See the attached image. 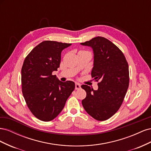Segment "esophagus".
Segmentation results:
<instances>
[{
    "label": "esophagus",
    "mask_w": 151,
    "mask_h": 151,
    "mask_svg": "<svg viewBox=\"0 0 151 151\" xmlns=\"http://www.w3.org/2000/svg\"><path fill=\"white\" fill-rule=\"evenodd\" d=\"M75 88H76V90L81 89V84H79V83H76V85H75Z\"/></svg>",
    "instance_id": "1"
}]
</instances>
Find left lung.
Returning a JSON list of instances; mask_svg holds the SVG:
<instances>
[{"label": "left lung", "mask_w": 151, "mask_h": 151, "mask_svg": "<svg viewBox=\"0 0 151 151\" xmlns=\"http://www.w3.org/2000/svg\"><path fill=\"white\" fill-rule=\"evenodd\" d=\"M81 44L93 49L91 76L98 83L96 91L81 86L86 92L82 104L94 119L108 120L119 109L125 96L129 85V64L121 50L104 37L98 36Z\"/></svg>", "instance_id": "obj_1"}]
</instances>
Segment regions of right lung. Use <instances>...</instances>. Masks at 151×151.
<instances>
[{
    "instance_id": "1",
    "label": "right lung",
    "mask_w": 151,
    "mask_h": 151,
    "mask_svg": "<svg viewBox=\"0 0 151 151\" xmlns=\"http://www.w3.org/2000/svg\"><path fill=\"white\" fill-rule=\"evenodd\" d=\"M70 45L44 41L24 59L21 69L22 94L31 112L42 121L57 117L75 89L74 82L63 83L52 74L60 67L62 51Z\"/></svg>"
}]
</instances>
